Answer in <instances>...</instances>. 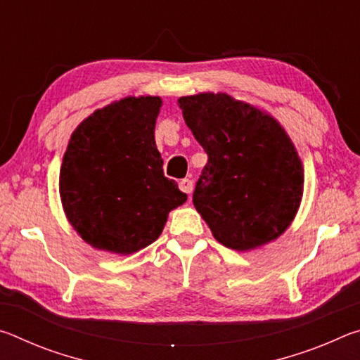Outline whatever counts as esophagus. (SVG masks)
<instances>
[{"mask_svg":"<svg viewBox=\"0 0 360 360\" xmlns=\"http://www.w3.org/2000/svg\"><path fill=\"white\" fill-rule=\"evenodd\" d=\"M179 188L182 192H186L187 195H191L193 191V181L192 179H181L179 181Z\"/></svg>","mask_w":360,"mask_h":360,"instance_id":"esophagus-1","label":"esophagus"}]
</instances>
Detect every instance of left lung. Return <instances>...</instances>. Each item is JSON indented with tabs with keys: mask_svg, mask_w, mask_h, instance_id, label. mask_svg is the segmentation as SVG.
I'll return each mask as SVG.
<instances>
[{
	"mask_svg": "<svg viewBox=\"0 0 360 360\" xmlns=\"http://www.w3.org/2000/svg\"><path fill=\"white\" fill-rule=\"evenodd\" d=\"M184 120L208 154L193 205L221 245L249 251L289 227L303 168L278 122L225 94L179 98Z\"/></svg>",
	"mask_w": 360,
	"mask_h": 360,
	"instance_id": "obj_1",
	"label": "left lung"
}]
</instances>
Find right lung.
<instances>
[{
	"label": "right lung",
	"mask_w": 360,
	"mask_h": 360,
	"mask_svg": "<svg viewBox=\"0 0 360 360\" xmlns=\"http://www.w3.org/2000/svg\"><path fill=\"white\" fill-rule=\"evenodd\" d=\"M158 96H129L95 111L71 135L60 195L77 233L101 251L131 254L160 236L187 200L165 178L154 130Z\"/></svg>",
	"instance_id": "1"
}]
</instances>
